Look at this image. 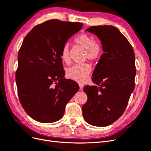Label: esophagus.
I'll return each instance as SVG.
<instances>
[{
    "label": "esophagus",
    "instance_id": "1",
    "mask_svg": "<svg viewBox=\"0 0 151 151\" xmlns=\"http://www.w3.org/2000/svg\"><path fill=\"white\" fill-rule=\"evenodd\" d=\"M83 87H84V85L82 84H79V88L81 90H82L83 89Z\"/></svg>",
    "mask_w": 151,
    "mask_h": 151
}]
</instances>
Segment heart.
I'll return each instance as SVG.
<instances>
[{
	"mask_svg": "<svg viewBox=\"0 0 151 151\" xmlns=\"http://www.w3.org/2000/svg\"><path fill=\"white\" fill-rule=\"evenodd\" d=\"M76 44L86 49L84 58L91 62H96L101 58L103 47L101 42L94 40L92 36L86 33H81L75 38ZM61 57L66 63L70 61V45L68 43L63 45L61 50ZM92 68L87 63L75 64L68 68L67 75L68 78L76 81L78 83H84L88 79Z\"/></svg>",
	"mask_w": 151,
	"mask_h": 151,
	"instance_id": "obj_1",
	"label": "heart"
}]
</instances>
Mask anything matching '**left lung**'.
<instances>
[{
	"label": "left lung",
	"mask_w": 151,
	"mask_h": 151,
	"mask_svg": "<svg viewBox=\"0 0 151 151\" xmlns=\"http://www.w3.org/2000/svg\"><path fill=\"white\" fill-rule=\"evenodd\" d=\"M101 40L104 53L93 72L96 86H85L88 100L82 108L89 124L106 127L124 113L135 88V58L131 44L115 27L91 26L86 29Z\"/></svg>",
	"instance_id": "obj_1"
}]
</instances>
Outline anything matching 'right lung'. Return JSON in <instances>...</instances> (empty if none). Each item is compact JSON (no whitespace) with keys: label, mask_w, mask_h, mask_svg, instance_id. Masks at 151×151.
<instances>
[{"label":"right lung","mask_w":151,"mask_h":151,"mask_svg":"<svg viewBox=\"0 0 151 151\" xmlns=\"http://www.w3.org/2000/svg\"><path fill=\"white\" fill-rule=\"evenodd\" d=\"M82 26L79 22L51 19L35 26L24 38L16 82L20 103L33 119L46 123L59 120L78 91L76 81L64 78L61 50Z\"/></svg>","instance_id":"1"}]
</instances>
